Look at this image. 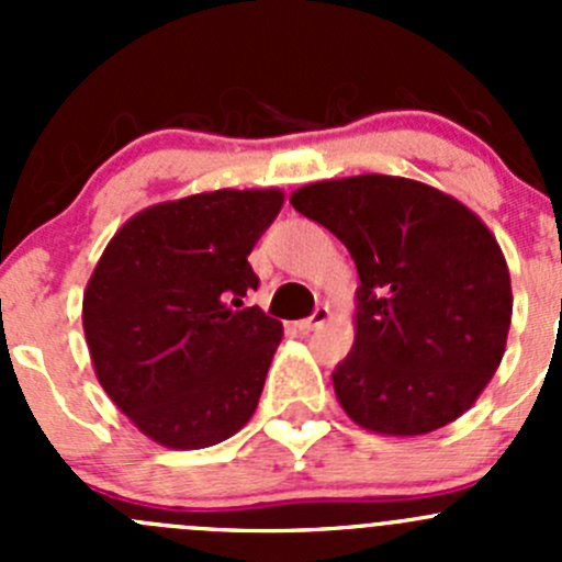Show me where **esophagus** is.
<instances>
[{"mask_svg":"<svg viewBox=\"0 0 562 562\" xmlns=\"http://www.w3.org/2000/svg\"><path fill=\"white\" fill-rule=\"evenodd\" d=\"M326 321H328V307H315V313L310 317H304V321H299L296 328L299 331L310 334V331H315V328H321Z\"/></svg>","mask_w":562,"mask_h":562,"instance_id":"34e87169","label":"esophagus"}]
</instances>
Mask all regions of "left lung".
I'll return each mask as SVG.
<instances>
[{
  "mask_svg": "<svg viewBox=\"0 0 562 562\" xmlns=\"http://www.w3.org/2000/svg\"><path fill=\"white\" fill-rule=\"evenodd\" d=\"M291 203L359 269L356 342L331 372L345 413L400 438L462 416L501 367L512 326V277L490 228L402 176L315 181Z\"/></svg>",
  "mask_w": 562,
  "mask_h": 562,
  "instance_id": "8db88e82",
  "label": "left lung"
}]
</instances>
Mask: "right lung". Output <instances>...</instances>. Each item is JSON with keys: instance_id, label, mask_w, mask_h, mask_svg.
<instances>
[{"instance_id": "right-lung-1", "label": "right lung", "mask_w": 562, "mask_h": 562, "mask_svg": "<svg viewBox=\"0 0 562 562\" xmlns=\"http://www.w3.org/2000/svg\"><path fill=\"white\" fill-rule=\"evenodd\" d=\"M280 190H214L144 209L116 231L83 293V334L113 405L168 449H206L252 418L282 323L241 307L247 255Z\"/></svg>"}]
</instances>
